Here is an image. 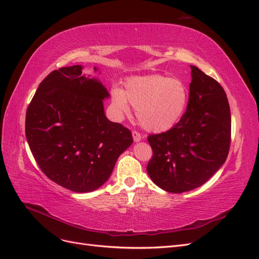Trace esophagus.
Returning <instances> with one entry per match:
<instances>
[{
	"instance_id": "esophagus-1",
	"label": "esophagus",
	"mask_w": 259,
	"mask_h": 259,
	"mask_svg": "<svg viewBox=\"0 0 259 259\" xmlns=\"http://www.w3.org/2000/svg\"><path fill=\"white\" fill-rule=\"evenodd\" d=\"M132 138H134L135 142H140L142 140L141 135H140L138 131H132Z\"/></svg>"
}]
</instances>
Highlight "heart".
<instances>
[{
    "instance_id": "heart-1",
    "label": "heart",
    "mask_w": 259,
    "mask_h": 259,
    "mask_svg": "<svg viewBox=\"0 0 259 259\" xmlns=\"http://www.w3.org/2000/svg\"><path fill=\"white\" fill-rule=\"evenodd\" d=\"M110 100L119 117L130 114V105L137 110L138 121L143 129L164 132L181 119L188 106L189 92L178 78L152 75L129 79L124 91L114 88Z\"/></svg>"
}]
</instances>
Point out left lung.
Returning a JSON list of instances; mask_svg holds the SVG:
<instances>
[{"label":"left lung","instance_id":"8db88e82","mask_svg":"<svg viewBox=\"0 0 259 259\" xmlns=\"http://www.w3.org/2000/svg\"><path fill=\"white\" fill-rule=\"evenodd\" d=\"M191 69L187 112L170 130L147 138L153 150L147 174L170 193L201 187L225 164L230 149L231 114L226 92L195 66Z\"/></svg>","mask_w":259,"mask_h":259}]
</instances>
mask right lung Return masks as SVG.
Segmentation results:
<instances>
[{
  "label": "right lung",
  "instance_id": "1",
  "mask_svg": "<svg viewBox=\"0 0 259 259\" xmlns=\"http://www.w3.org/2000/svg\"><path fill=\"white\" fill-rule=\"evenodd\" d=\"M108 98L99 79L82 75L81 65L52 71L39 84L27 109L26 138L49 179L79 193L108 180L134 142L129 129L105 116Z\"/></svg>",
  "mask_w": 259,
  "mask_h": 259
}]
</instances>
